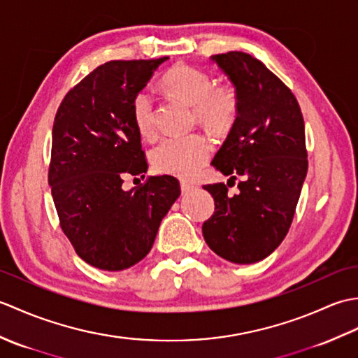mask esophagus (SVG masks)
<instances>
[{"mask_svg":"<svg viewBox=\"0 0 358 358\" xmlns=\"http://www.w3.org/2000/svg\"><path fill=\"white\" fill-rule=\"evenodd\" d=\"M180 187H181V192H183V195H186V194H189L191 191H194V186L189 185V183H185V181H181Z\"/></svg>","mask_w":358,"mask_h":358,"instance_id":"1","label":"esophagus"}]
</instances>
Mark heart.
<instances>
[{"label":"heart","instance_id":"heart-1","mask_svg":"<svg viewBox=\"0 0 358 358\" xmlns=\"http://www.w3.org/2000/svg\"><path fill=\"white\" fill-rule=\"evenodd\" d=\"M167 92L194 106L203 124L215 131L227 127L237 113V98L229 89H217L209 73L191 66H177L163 77ZM154 96L141 90L132 103V118L136 131L144 138L155 134ZM210 143L201 134L167 136L150 152V162L159 173L180 178H194L210 155Z\"/></svg>","mask_w":358,"mask_h":358}]
</instances>
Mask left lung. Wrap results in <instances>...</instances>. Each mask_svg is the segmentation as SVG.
<instances>
[{
    "label": "left lung",
    "instance_id": "8db88e82",
    "mask_svg": "<svg viewBox=\"0 0 358 358\" xmlns=\"http://www.w3.org/2000/svg\"><path fill=\"white\" fill-rule=\"evenodd\" d=\"M232 83L237 117L212 164L229 181L203 189L214 196L215 212L203 237L217 255L237 264L263 260L291 227L308 172L305 121L294 94L268 67L245 52L212 55Z\"/></svg>",
    "mask_w": 358,
    "mask_h": 358
}]
</instances>
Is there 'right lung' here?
Listing matches in <instances>:
<instances>
[{
  "label": "right lung",
  "mask_w": 358,
  "mask_h": 358,
  "mask_svg": "<svg viewBox=\"0 0 358 358\" xmlns=\"http://www.w3.org/2000/svg\"><path fill=\"white\" fill-rule=\"evenodd\" d=\"M166 59L104 63L58 108L49 186L63 232L94 268L123 271L141 262L180 196L178 180L171 175L123 189L127 175L148 171L132 118L134 98Z\"/></svg>",
  "instance_id": "obj_1"
}]
</instances>
